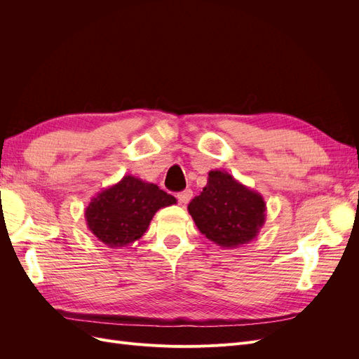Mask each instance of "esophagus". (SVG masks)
Returning a JSON list of instances; mask_svg holds the SVG:
<instances>
[{"mask_svg": "<svg viewBox=\"0 0 359 359\" xmlns=\"http://www.w3.org/2000/svg\"><path fill=\"white\" fill-rule=\"evenodd\" d=\"M191 196H193V191H191L190 189H187V190H184V191L178 193V194H177V199H178V202H180L181 205H187V203L190 202Z\"/></svg>", "mask_w": 359, "mask_h": 359, "instance_id": "obj_1", "label": "esophagus"}]
</instances>
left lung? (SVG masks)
Wrapping results in <instances>:
<instances>
[{
  "label": "left lung",
  "mask_w": 359,
  "mask_h": 359,
  "mask_svg": "<svg viewBox=\"0 0 359 359\" xmlns=\"http://www.w3.org/2000/svg\"><path fill=\"white\" fill-rule=\"evenodd\" d=\"M187 210L201 233L223 248L253 241L266 217L262 194L224 170H210L206 186Z\"/></svg>",
  "instance_id": "8db88e82"
}]
</instances>
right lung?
Returning <instances> with one entry per match:
<instances>
[{"instance_id":"right-lung-1","label":"right lung","mask_w":359,"mask_h":359,"mask_svg":"<svg viewBox=\"0 0 359 359\" xmlns=\"http://www.w3.org/2000/svg\"><path fill=\"white\" fill-rule=\"evenodd\" d=\"M177 199L133 175H126L114 186L97 193L85 208L86 226L109 248L133 244L142 236L154 214Z\"/></svg>"}]
</instances>
